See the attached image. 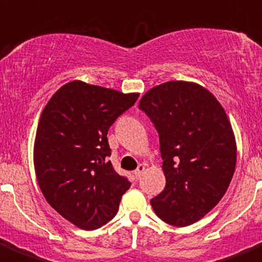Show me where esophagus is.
Here are the masks:
<instances>
[{
    "instance_id": "esophagus-1",
    "label": "esophagus",
    "mask_w": 262,
    "mask_h": 262,
    "mask_svg": "<svg viewBox=\"0 0 262 262\" xmlns=\"http://www.w3.org/2000/svg\"><path fill=\"white\" fill-rule=\"evenodd\" d=\"M144 170H146V166H144L143 164H139L138 167L136 169V171H134V177H136V179H139V178H141L142 172H143Z\"/></svg>"
}]
</instances>
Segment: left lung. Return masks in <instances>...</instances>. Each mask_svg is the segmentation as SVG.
Instances as JSON below:
<instances>
[{
    "mask_svg": "<svg viewBox=\"0 0 262 262\" xmlns=\"http://www.w3.org/2000/svg\"><path fill=\"white\" fill-rule=\"evenodd\" d=\"M139 108L160 139L166 185L151 200L157 216L174 227L201 219L223 199L237 161L224 108L204 87L171 80L149 90Z\"/></svg>",
    "mask_w": 262,
    "mask_h": 262,
    "instance_id": "obj_1",
    "label": "left lung"
}]
</instances>
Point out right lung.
Returning a JSON list of instances; mask_svg holds the SVG:
<instances>
[{
  "instance_id": "right-lung-1",
  "label": "right lung",
  "mask_w": 262,
  "mask_h": 262,
  "mask_svg": "<svg viewBox=\"0 0 262 262\" xmlns=\"http://www.w3.org/2000/svg\"><path fill=\"white\" fill-rule=\"evenodd\" d=\"M137 100V93L74 80L51 97L40 115L34 143L38 184L48 204L80 229L110 222L130 187L107 160V132Z\"/></svg>"
}]
</instances>
